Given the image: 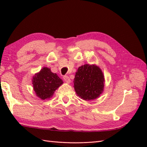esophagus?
Returning <instances> with one entry per match:
<instances>
[{
  "instance_id": "obj_1",
  "label": "esophagus",
  "mask_w": 147,
  "mask_h": 147,
  "mask_svg": "<svg viewBox=\"0 0 147 147\" xmlns=\"http://www.w3.org/2000/svg\"><path fill=\"white\" fill-rule=\"evenodd\" d=\"M63 78H64V80L65 82H66V83H69L71 82V80H70L69 78V76H64L63 77Z\"/></svg>"
}]
</instances>
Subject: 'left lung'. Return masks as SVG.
<instances>
[{
  "instance_id": "8db88e82",
  "label": "left lung",
  "mask_w": 147,
  "mask_h": 147,
  "mask_svg": "<svg viewBox=\"0 0 147 147\" xmlns=\"http://www.w3.org/2000/svg\"><path fill=\"white\" fill-rule=\"evenodd\" d=\"M104 77L100 69L95 65L85 64L78 68L74 79V90L81 98L95 99L103 92Z\"/></svg>"
}]
</instances>
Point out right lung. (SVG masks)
I'll return each mask as SVG.
<instances>
[{"instance_id": "1", "label": "right lung", "mask_w": 147, "mask_h": 147, "mask_svg": "<svg viewBox=\"0 0 147 147\" xmlns=\"http://www.w3.org/2000/svg\"><path fill=\"white\" fill-rule=\"evenodd\" d=\"M32 82L36 95L43 100L52 97L55 90L63 83L57 74L52 73L48 67H43L36 74Z\"/></svg>"}]
</instances>
